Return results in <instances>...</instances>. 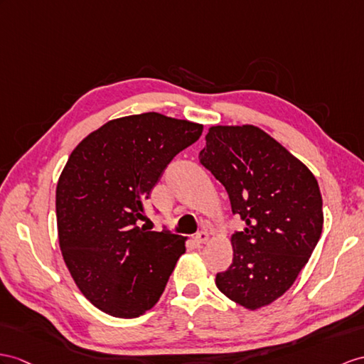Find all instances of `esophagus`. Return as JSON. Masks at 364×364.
<instances>
[{
	"label": "esophagus",
	"mask_w": 364,
	"mask_h": 364,
	"mask_svg": "<svg viewBox=\"0 0 364 364\" xmlns=\"http://www.w3.org/2000/svg\"><path fill=\"white\" fill-rule=\"evenodd\" d=\"M207 241H208L207 230H200V232H198L196 236H194V242H196V244H205Z\"/></svg>",
	"instance_id": "1"
}]
</instances>
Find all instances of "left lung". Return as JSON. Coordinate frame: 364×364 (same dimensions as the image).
I'll use <instances>...</instances> for the list:
<instances>
[{"label":"left lung","instance_id":"obj_1","mask_svg":"<svg viewBox=\"0 0 364 364\" xmlns=\"http://www.w3.org/2000/svg\"><path fill=\"white\" fill-rule=\"evenodd\" d=\"M199 153L224 185L233 215L245 223L232 236L233 261L216 286L235 303L258 309L284 295L323 232V199L315 176L262 129L213 127Z\"/></svg>","mask_w":364,"mask_h":364}]
</instances>
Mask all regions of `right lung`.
Returning <instances> with one entry per match:
<instances>
[{"instance_id": "right-lung-1", "label": "right lung", "mask_w": 364, "mask_h": 364, "mask_svg": "<svg viewBox=\"0 0 364 364\" xmlns=\"http://www.w3.org/2000/svg\"><path fill=\"white\" fill-rule=\"evenodd\" d=\"M202 125L159 112L91 132L69 156L55 194L60 249L80 291L117 318H136L164 294L183 237L137 227L144 203Z\"/></svg>"}]
</instances>
